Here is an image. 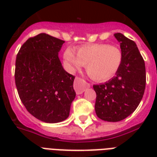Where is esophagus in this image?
<instances>
[{
    "label": "esophagus",
    "mask_w": 157,
    "mask_h": 157,
    "mask_svg": "<svg viewBox=\"0 0 157 157\" xmlns=\"http://www.w3.org/2000/svg\"><path fill=\"white\" fill-rule=\"evenodd\" d=\"M87 87H90L89 83L80 77H75V82H74V88H75L76 94H82V92L85 91V89Z\"/></svg>",
    "instance_id": "1"
}]
</instances>
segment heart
Instances as JSON below:
<instances>
[{
	"mask_svg": "<svg viewBox=\"0 0 157 157\" xmlns=\"http://www.w3.org/2000/svg\"><path fill=\"white\" fill-rule=\"evenodd\" d=\"M64 59L69 70L75 71L86 65L87 75L98 82H104L113 77L120 68L123 53L119 47L108 44H95L72 48L64 52Z\"/></svg>",
	"mask_w": 157,
	"mask_h": 157,
	"instance_id": "obj_1",
	"label": "heart"
}]
</instances>
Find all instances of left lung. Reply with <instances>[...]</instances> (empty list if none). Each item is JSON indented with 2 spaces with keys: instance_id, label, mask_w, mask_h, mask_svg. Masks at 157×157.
Instances as JSON below:
<instances>
[{
  "instance_id": "obj_1",
  "label": "left lung",
  "mask_w": 157,
  "mask_h": 157,
  "mask_svg": "<svg viewBox=\"0 0 157 157\" xmlns=\"http://www.w3.org/2000/svg\"><path fill=\"white\" fill-rule=\"evenodd\" d=\"M114 37L123 53L121 66L110 81L93 86L97 94L96 114L108 122L121 121L137 109L146 82L145 61L136 44L120 33Z\"/></svg>"
}]
</instances>
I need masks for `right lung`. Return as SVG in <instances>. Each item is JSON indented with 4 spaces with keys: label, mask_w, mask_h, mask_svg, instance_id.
Wrapping results in <instances>:
<instances>
[{
    "label": "right lung",
    "mask_w": 157,
    "mask_h": 157,
    "mask_svg": "<svg viewBox=\"0 0 157 157\" xmlns=\"http://www.w3.org/2000/svg\"><path fill=\"white\" fill-rule=\"evenodd\" d=\"M64 43L39 33L22 44L16 58L19 98L29 113L45 123L66 119L75 98V76L65 71L58 56Z\"/></svg>",
    "instance_id": "add662e5"
}]
</instances>
